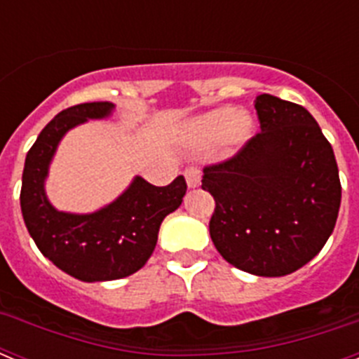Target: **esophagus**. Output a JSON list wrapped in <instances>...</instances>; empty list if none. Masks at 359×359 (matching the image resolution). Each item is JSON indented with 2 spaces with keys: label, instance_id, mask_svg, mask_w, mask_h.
I'll list each match as a JSON object with an SVG mask.
<instances>
[{
  "label": "esophagus",
  "instance_id": "obj_1",
  "mask_svg": "<svg viewBox=\"0 0 359 359\" xmlns=\"http://www.w3.org/2000/svg\"><path fill=\"white\" fill-rule=\"evenodd\" d=\"M185 180L189 189H196V187H199V183H201V170H199V167H187Z\"/></svg>",
  "mask_w": 359,
  "mask_h": 359
}]
</instances>
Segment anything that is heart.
I'll return each mask as SVG.
<instances>
[{
    "instance_id": "obj_1",
    "label": "heart",
    "mask_w": 359,
    "mask_h": 359,
    "mask_svg": "<svg viewBox=\"0 0 359 359\" xmlns=\"http://www.w3.org/2000/svg\"><path fill=\"white\" fill-rule=\"evenodd\" d=\"M253 133V120L248 113L224 106L198 116L187 128V138L196 145H210L223 138L230 147H241Z\"/></svg>"
}]
</instances>
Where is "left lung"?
I'll use <instances>...</instances> for the list:
<instances>
[{
	"label": "left lung",
	"instance_id": "obj_1",
	"mask_svg": "<svg viewBox=\"0 0 359 359\" xmlns=\"http://www.w3.org/2000/svg\"><path fill=\"white\" fill-rule=\"evenodd\" d=\"M261 133L236 156L203 169L214 196L210 237L231 266L284 277L318 255L334 230L341 185L334 152L306 107L255 98Z\"/></svg>",
	"mask_w": 359,
	"mask_h": 359
}]
</instances>
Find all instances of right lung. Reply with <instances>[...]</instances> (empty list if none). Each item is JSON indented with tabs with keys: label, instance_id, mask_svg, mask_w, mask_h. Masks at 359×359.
<instances>
[{
	"label": "right lung",
	"instance_id": "obj_1",
	"mask_svg": "<svg viewBox=\"0 0 359 359\" xmlns=\"http://www.w3.org/2000/svg\"><path fill=\"white\" fill-rule=\"evenodd\" d=\"M113 102H86L61 111L28 151L21 183V212L37 248L59 269L82 282L129 277L144 268L154 252L160 224L176 210L187 192L185 177L154 187L136 176L106 207L91 214L57 210L44 182L59 142L69 129L88 120H102Z\"/></svg>",
	"mask_w": 359,
	"mask_h": 359
}]
</instances>
